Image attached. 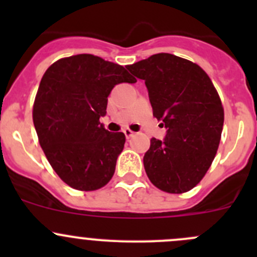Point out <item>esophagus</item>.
I'll list each match as a JSON object with an SVG mask.
<instances>
[{
    "label": "esophagus",
    "instance_id": "obj_1",
    "mask_svg": "<svg viewBox=\"0 0 257 257\" xmlns=\"http://www.w3.org/2000/svg\"><path fill=\"white\" fill-rule=\"evenodd\" d=\"M123 133H124V136H125V138H126V139H129V138H131V137L133 136V134H134L133 132L131 131V129H124Z\"/></svg>",
    "mask_w": 257,
    "mask_h": 257
}]
</instances>
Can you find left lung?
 <instances>
[{
	"mask_svg": "<svg viewBox=\"0 0 257 257\" xmlns=\"http://www.w3.org/2000/svg\"><path fill=\"white\" fill-rule=\"evenodd\" d=\"M125 68L144 80L153 115L167 129L144 154L148 178L167 193L191 190L208 172L221 137L224 109L214 84L198 64L170 53Z\"/></svg>",
	"mask_w": 257,
	"mask_h": 257,
	"instance_id": "1",
	"label": "left lung"
}]
</instances>
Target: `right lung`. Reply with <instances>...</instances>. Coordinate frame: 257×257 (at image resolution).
<instances>
[{
    "label": "right lung",
    "mask_w": 257,
    "mask_h": 257,
    "mask_svg": "<svg viewBox=\"0 0 257 257\" xmlns=\"http://www.w3.org/2000/svg\"><path fill=\"white\" fill-rule=\"evenodd\" d=\"M134 82L124 67L93 54L58 59L43 74L33 124L49 164L73 189L97 190L112 179L125 136L99 118L113 88Z\"/></svg>",
    "instance_id": "add662e5"
}]
</instances>
